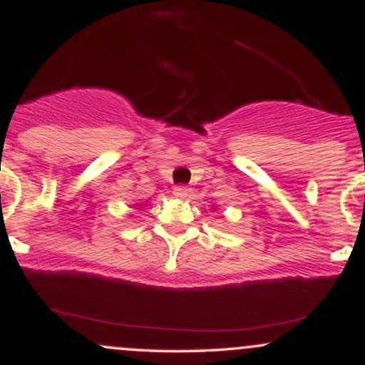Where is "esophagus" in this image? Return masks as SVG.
<instances>
[{
  "mask_svg": "<svg viewBox=\"0 0 365 365\" xmlns=\"http://www.w3.org/2000/svg\"><path fill=\"white\" fill-rule=\"evenodd\" d=\"M173 194L178 197H187L188 194H190V188H188L187 185H177L173 188Z\"/></svg>",
  "mask_w": 365,
  "mask_h": 365,
  "instance_id": "obj_1",
  "label": "esophagus"
}]
</instances>
